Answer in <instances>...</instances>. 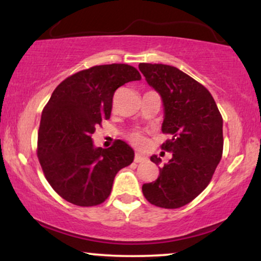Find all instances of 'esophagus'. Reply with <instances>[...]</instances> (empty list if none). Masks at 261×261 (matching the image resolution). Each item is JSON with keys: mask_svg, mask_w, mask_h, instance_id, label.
Returning a JSON list of instances; mask_svg holds the SVG:
<instances>
[{"mask_svg": "<svg viewBox=\"0 0 261 261\" xmlns=\"http://www.w3.org/2000/svg\"><path fill=\"white\" fill-rule=\"evenodd\" d=\"M145 161H147V157H145V155H142L140 153L135 154V162H136V163H142V162H145Z\"/></svg>", "mask_w": 261, "mask_h": 261, "instance_id": "34e87169", "label": "esophagus"}]
</instances>
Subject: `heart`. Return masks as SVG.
Listing matches in <instances>:
<instances>
[{
	"mask_svg": "<svg viewBox=\"0 0 261 261\" xmlns=\"http://www.w3.org/2000/svg\"><path fill=\"white\" fill-rule=\"evenodd\" d=\"M126 137L134 146H136V147L141 148L147 143V139H146L145 134H143L142 131H139V130L131 131V133L127 134Z\"/></svg>",
	"mask_w": 261,
	"mask_h": 261,
	"instance_id": "b5f03b06",
	"label": "heart"
}]
</instances>
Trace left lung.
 I'll return each mask as SVG.
<instances>
[{"label":"left lung","instance_id":"obj_1","mask_svg":"<svg viewBox=\"0 0 261 261\" xmlns=\"http://www.w3.org/2000/svg\"><path fill=\"white\" fill-rule=\"evenodd\" d=\"M139 68L163 100L162 133L170 139L161 147L173 153L158 178L142 185V193L158 207H181L205 190L220 163L222 115L207 88L174 66L140 64ZM151 161L158 164L161 158L152 155Z\"/></svg>","mask_w":261,"mask_h":261}]
</instances>
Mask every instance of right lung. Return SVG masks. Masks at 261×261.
<instances>
[{"label":"right lung","mask_w":261,"mask_h":261,"mask_svg":"<svg viewBox=\"0 0 261 261\" xmlns=\"http://www.w3.org/2000/svg\"><path fill=\"white\" fill-rule=\"evenodd\" d=\"M139 80L134 66L99 65L71 74L53 92L41 114L37 153L46 180L66 201L100 205L116 173L133 163L135 152L126 142L95 148L92 135L110 118L116 89Z\"/></svg>","instance_id":"1"}]
</instances>
